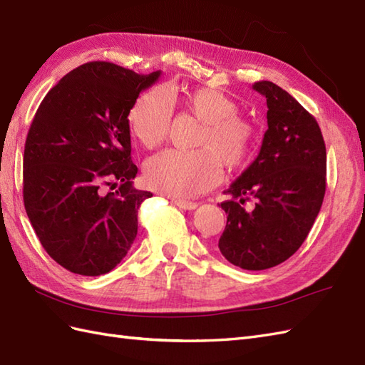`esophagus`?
I'll list each match as a JSON object with an SVG mask.
<instances>
[{"instance_id": "esophagus-1", "label": "esophagus", "mask_w": 365, "mask_h": 365, "mask_svg": "<svg viewBox=\"0 0 365 365\" xmlns=\"http://www.w3.org/2000/svg\"><path fill=\"white\" fill-rule=\"evenodd\" d=\"M172 202L175 204V205H178V207H181V209H184V210H195L196 209V202H192V201H184V200H172Z\"/></svg>"}]
</instances>
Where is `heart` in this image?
Wrapping results in <instances>:
<instances>
[{
    "label": "heart",
    "mask_w": 365,
    "mask_h": 365,
    "mask_svg": "<svg viewBox=\"0 0 365 365\" xmlns=\"http://www.w3.org/2000/svg\"><path fill=\"white\" fill-rule=\"evenodd\" d=\"M180 101L202 121L196 150H165L145 165V180L153 189L176 200L192 198L209 190L221 178V161L236 169L249 160L253 127L238 115L229 96L209 87L178 93ZM172 120L170 98L160 87L144 92L129 110L133 136L147 149L164 143Z\"/></svg>",
    "instance_id": "1"
}]
</instances>
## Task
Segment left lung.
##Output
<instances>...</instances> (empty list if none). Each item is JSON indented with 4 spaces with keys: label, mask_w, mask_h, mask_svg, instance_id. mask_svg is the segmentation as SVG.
<instances>
[{
    "label": "left lung",
    "mask_w": 365,
    "mask_h": 365,
    "mask_svg": "<svg viewBox=\"0 0 365 365\" xmlns=\"http://www.w3.org/2000/svg\"><path fill=\"white\" fill-rule=\"evenodd\" d=\"M253 91L267 101V125L261 150L224 193L227 224L218 247L244 270L274 267L297 252L321 210L326 193L327 153L317 120L270 81ZM253 200L245 211L242 204Z\"/></svg>",
    "instance_id": "8db88e82"
}]
</instances>
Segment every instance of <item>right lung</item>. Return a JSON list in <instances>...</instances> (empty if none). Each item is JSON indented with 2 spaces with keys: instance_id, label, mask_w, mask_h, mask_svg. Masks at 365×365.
<instances>
[{
  "instance_id": "obj_1",
  "label": "right lung",
  "mask_w": 365,
  "mask_h": 365,
  "mask_svg": "<svg viewBox=\"0 0 365 365\" xmlns=\"http://www.w3.org/2000/svg\"><path fill=\"white\" fill-rule=\"evenodd\" d=\"M160 76L86 63L38 107L24 147V207L44 250L72 273L110 272L136 238L138 209L152 193L133 187L127 116Z\"/></svg>"
}]
</instances>
